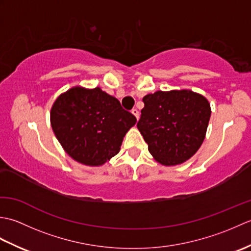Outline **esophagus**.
Here are the masks:
<instances>
[{
	"instance_id": "34e87169",
	"label": "esophagus",
	"mask_w": 251,
	"mask_h": 251,
	"mask_svg": "<svg viewBox=\"0 0 251 251\" xmlns=\"http://www.w3.org/2000/svg\"><path fill=\"white\" fill-rule=\"evenodd\" d=\"M131 113L136 116L137 120L139 119V111H138L137 109H132V110H131Z\"/></svg>"
}]
</instances>
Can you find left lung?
<instances>
[{
  "instance_id": "8db88e82",
  "label": "left lung",
  "mask_w": 251,
  "mask_h": 251,
  "mask_svg": "<svg viewBox=\"0 0 251 251\" xmlns=\"http://www.w3.org/2000/svg\"><path fill=\"white\" fill-rule=\"evenodd\" d=\"M142 100L145 108L137 127L154 159L164 166L190 159L205 139L209 101L190 89L157 90Z\"/></svg>"
}]
</instances>
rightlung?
<instances>
[{"label":"right lung","mask_w":251,"mask_h":251,"mask_svg":"<svg viewBox=\"0 0 251 251\" xmlns=\"http://www.w3.org/2000/svg\"><path fill=\"white\" fill-rule=\"evenodd\" d=\"M136 117L100 87L74 86L58 96L50 125L68 155L86 166L109 162L121 150Z\"/></svg>","instance_id":"1"}]
</instances>
